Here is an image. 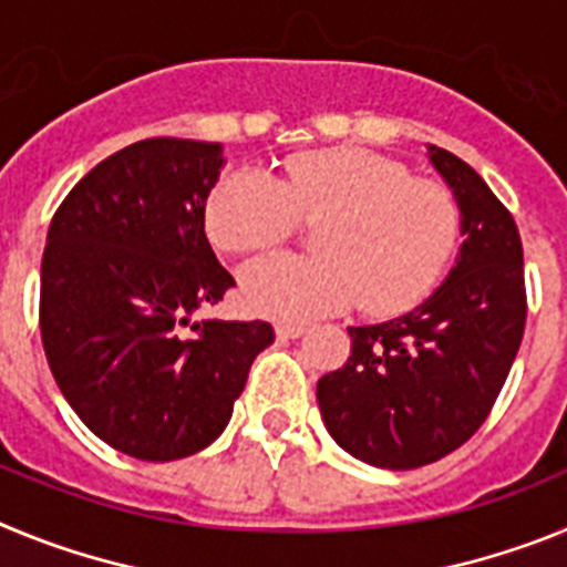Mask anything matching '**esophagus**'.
Instances as JSON below:
<instances>
[{
	"instance_id": "1",
	"label": "esophagus",
	"mask_w": 567,
	"mask_h": 567,
	"mask_svg": "<svg viewBox=\"0 0 567 567\" xmlns=\"http://www.w3.org/2000/svg\"><path fill=\"white\" fill-rule=\"evenodd\" d=\"M303 332H307V327H303V323H278V327H275L278 340H295V338H300Z\"/></svg>"
}]
</instances>
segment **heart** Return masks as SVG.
Segmentation results:
<instances>
[{
	"mask_svg": "<svg viewBox=\"0 0 567 567\" xmlns=\"http://www.w3.org/2000/svg\"><path fill=\"white\" fill-rule=\"evenodd\" d=\"M298 218L323 221L320 255H275L244 269L252 312L309 320L354 300L369 315L405 312L437 287L460 238L457 202L443 184L360 147L295 155L284 182L240 169L207 202L209 238L233 255L278 247Z\"/></svg>",
	"mask_w": 567,
	"mask_h": 567,
	"instance_id": "obj_1",
	"label": "heart"
}]
</instances>
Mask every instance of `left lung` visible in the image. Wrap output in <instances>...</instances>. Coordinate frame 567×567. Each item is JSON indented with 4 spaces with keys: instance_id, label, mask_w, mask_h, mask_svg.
Instances as JSON below:
<instances>
[{
    "instance_id": "1",
    "label": "left lung",
    "mask_w": 567,
    "mask_h": 567,
    "mask_svg": "<svg viewBox=\"0 0 567 567\" xmlns=\"http://www.w3.org/2000/svg\"><path fill=\"white\" fill-rule=\"evenodd\" d=\"M425 150L460 209L454 267L412 312L349 327L352 354L318 380L334 443L392 471L434 463L477 432L525 332L517 224L463 158Z\"/></svg>"
}]
</instances>
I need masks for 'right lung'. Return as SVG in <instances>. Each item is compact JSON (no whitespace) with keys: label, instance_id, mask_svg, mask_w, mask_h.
I'll return each instance as SVG.
<instances>
[{"label":"right lung","instance_id":"1","mask_svg":"<svg viewBox=\"0 0 567 567\" xmlns=\"http://www.w3.org/2000/svg\"><path fill=\"white\" fill-rule=\"evenodd\" d=\"M224 147L147 138L90 169L42 258L44 354L70 409L115 452L169 463L221 437L267 320H193L235 287L204 209Z\"/></svg>","mask_w":567,"mask_h":567}]
</instances>
